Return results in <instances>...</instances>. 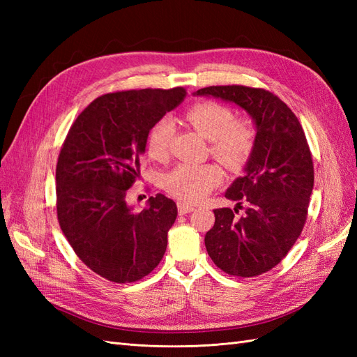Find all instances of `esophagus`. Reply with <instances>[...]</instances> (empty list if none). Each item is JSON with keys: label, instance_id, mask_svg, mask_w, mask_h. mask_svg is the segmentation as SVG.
I'll list each match as a JSON object with an SVG mask.
<instances>
[{"label": "esophagus", "instance_id": "34e87169", "mask_svg": "<svg viewBox=\"0 0 357 357\" xmlns=\"http://www.w3.org/2000/svg\"><path fill=\"white\" fill-rule=\"evenodd\" d=\"M195 208H197L195 205L188 204V202H185V201H178V213H180V214H188V213L193 211Z\"/></svg>", "mask_w": 357, "mask_h": 357}]
</instances>
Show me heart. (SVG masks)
Listing matches in <instances>:
<instances>
[{
    "label": "heart",
    "instance_id": "1",
    "mask_svg": "<svg viewBox=\"0 0 357 357\" xmlns=\"http://www.w3.org/2000/svg\"><path fill=\"white\" fill-rule=\"evenodd\" d=\"M183 117L197 131L210 139V152L220 162L238 169L253 153L256 128L248 117H234L228 107L214 101H199L188 107ZM174 126L168 119H160L147 135V153L152 159L164 160L168 156ZM223 171L215 164H181L165 178L167 189L181 201L198 202L218 188Z\"/></svg>",
    "mask_w": 357,
    "mask_h": 357
}]
</instances>
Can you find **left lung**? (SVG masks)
<instances>
[{"label": "left lung", "mask_w": 357, "mask_h": 357, "mask_svg": "<svg viewBox=\"0 0 357 357\" xmlns=\"http://www.w3.org/2000/svg\"><path fill=\"white\" fill-rule=\"evenodd\" d=\"M195 95L240 105L256 123V146L245 174L225 193L236 201V208L214 210L205 247L223 273L261 275L283 261L307 222L314 167L304 129L287 104L261 88L208 86ZM238 208L244 215H236Z\"/></svg>", "instance_id": "left-lung-1"}]
</instances>
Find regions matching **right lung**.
I'll list each match as a JSON object with an SVG mask.
<instances>
[{
  "instance_id": "1",
  "label": "right lung",
  "mask_w": 357,
  "mask_h": 357,
  "mask_svg": "<svg viewBox=\"0 0 357 357\" xmlns=\"http://www.w3.org/2000/svg\"><path fill=\"white\" fill-rule=\"evenodd\" d=\"M185 88L105 93L77 116L56 164V213L80 261L113 283H134L164 257L177 205L162 193L134 211L128 189L138 174L147 135L177 107Z\"/></svg>"
}]
</instances>
